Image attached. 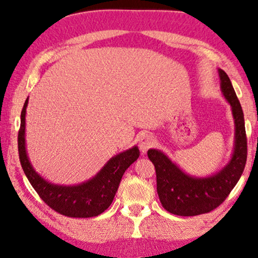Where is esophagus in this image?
Wrapping results in <instances>:
<instances>
[{"mask_svg":"<svg viewBox=\"0 0 258 258\" xmlns=\"http://www.w3.org/2000/svg\"><path fill=\"white\" fill-rule=\"evenodd\" d=\"M154 144H155V139L151 135H148L147 134V135L141 136L139 147H140V150L142 151L143 154H146L148 149H150Z\"/></svg>","mask_w":258,"mask_h":258,"instance_id":"esophagus-1","label":"esophagus"}]
</instances>
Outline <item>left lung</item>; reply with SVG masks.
I'll return each instance as SVG.
<instances>
[{
	"label": "left lung",
	"mask_w": 258,
	"mask_h": 258,
	"mask_svg": "<svg viewBox=\"0 0 258 258\" xmlns=\"http://www.w3.org/2000/svg\"><path fill=\"white\" fill-rule=\"evenodd\" d=\"M221 90L230 104L235 123V142L231 158L220 171L206 177L186 174L163 151L148 150V157L156 170L157 194L162 206L178 216H196L214 210L229 194L244 170L246 162V136L244 115L231 81L224 70L218 69Z\"/></svg>",
	"instance_id": "obj_1"
}]
</instances>
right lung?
<instances>
[{
	"label": "right lung",
	"instance_id": "obj_1",
	"mask_svg": "<svg viewBox=\"0 0 258 258\" xmlns=\"http://www.w3.org/2000/svg\"><path fill=\"white\" fill-rule=\"evenodd\" d=\"M28 98L21 112L19 154L22 169L30 184L51 209L68 217H95L107 210L114 200L126 169L140 156L136 146L111 157L94 177L76 185H59L48 182L31 165L26 148V112Z\"/></svg>",
	"mask_w": 258,
	"mask_h": 258
}]
</instances>
